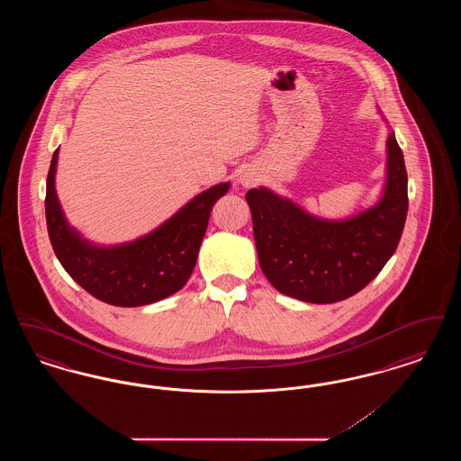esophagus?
Returning <instances> with one entry per match:
<instances>
[{
    "label": "esophagus",
    "instance_id": "esophagus-1",
    "mask_svg": "<svg viewBox=\"0 0 461 461\" xmlns=\"http://www.w3.org/2000/svg\"><path fill=\"white\" fill-rule=\"evenodd\" d=\"M240 183L245 188H249V186H254V185L258 183V177L254 175H250V173H243V175L240 176Z\"/></svg>",
    "mask_w": 461,
    "mask_h": 461
}]
</instances>
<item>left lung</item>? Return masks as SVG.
<instances>
[{
  "label": "left lung",
  "mask_w": 461,
  "mask_h": 461,
  "mask_svg": "<svg viewBox=\"0 0 461 461\" xmlns=\"http://www.w3.org/2000/svg\"><path fill=\"white\" fill-rule=\"evenodd\" d=\"M245 198L269 284L304 303H339L368 285L397 249L408 214L404 157L389 132L384 195L348 220L316 218L264 186Z\"/></svg>",
  "instance_id": "8db88e82"
}]
</instances>
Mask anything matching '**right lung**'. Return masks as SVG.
Masks as SVG:
<instances>
[{
    "label": "right lung",
    "instance_id": "1",
    "mask_svg": "<svg viewBox=\"0 0 461 461\" xmlns=\"http://www.w3.org/2000/svg\"><path fill=\"white\" fill-rule=\"evenodd\" d=\"M57 160L59 150L46 177V226L53 250L72 280L93 297L121 307L152 304L181 290L197 263L212 205L226 195L230 183L198 194L145 237L100 247L67 222L55 192Z\"/></svg>",
    "mask_w": 461,
    "mask_h": 461
}]
</instances>
